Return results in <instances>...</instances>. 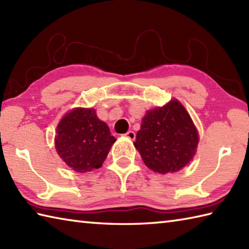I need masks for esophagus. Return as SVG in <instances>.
<instances>
[{
    "mask_svg": "<svg viewBox=\"0 0 249 249\" xmlns=\"http://www.w3.org/2000/svg\"><path fill=\"white\" fill-rule=\"evenodd\" d=\"M125 136H126V137H127L128 139H130V140H134V139L136 138V134L134 133L133 130H129V131H127V133L125 134Z\"/></svg>",
    "mask_w": 249,
    "mask_h": 249,
    "instance_id": "obj_1",
    "label": "esophagus"
}]
</instances>
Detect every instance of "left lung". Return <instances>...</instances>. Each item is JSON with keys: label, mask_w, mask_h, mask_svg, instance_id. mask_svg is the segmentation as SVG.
<instances>
[{"label": "left lung", "mask_w": 249, "mask_h": 249, "mask_svg": "<svg viewBox=\"0 0 249 249\" xmlns=\"http://www.w3.org/2000/svg\"><path fill=\"white\" fill-rule=\"evenodd\" d=\"M197 130L176 99L147 112L136 136V149L147 166L160 174L178 172L192 160Z\"/></svg>", "instance_id": "obj_1"}]
</instances>
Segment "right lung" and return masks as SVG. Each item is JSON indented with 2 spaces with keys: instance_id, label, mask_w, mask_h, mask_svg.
Returning a JSON list of instances; mask_svg holds the SVG:
<instances>
[{
  "instance_id": "right-lung-1",
  "label": "right lung",
  "mask_w": 249,
  "mask_h": 249,
  "mask_svg": "<svg viewBox=\"0 0 249 249\" xmlns=\"http://www.w3.org/2000/svg\"><path fill=\"white\" fill-rule=\"evenodd\" d=\"M114 141L94 109H75L58 124L55 144L68 166L85 173L101 166Z\"/></svg>"
}]
</instances>
